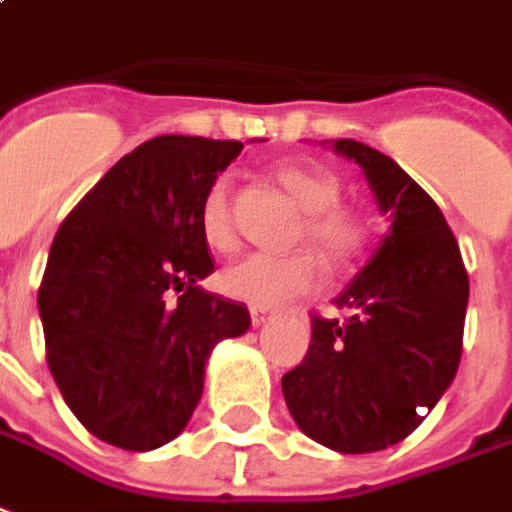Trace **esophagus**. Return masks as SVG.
I'll return each instance as SVG.
<instances>
[{
    "instance_id": "34e87169",
    "label": "esophagus",
    "mask_w": 512,
    "mask_h": 512,
    "mask_svg": "<svg viewBox=\"0 0 512 512\" xmlns=\"http://www.w3.org/2000/svg\"><path fill=\"white\" fill-rule=\"evenodd\" d=\"M275 311L273 308H264V306H253L250 308V320H253V325L259 328V325H267V322L273 320Z\"/></svg>"
}]
</instances>
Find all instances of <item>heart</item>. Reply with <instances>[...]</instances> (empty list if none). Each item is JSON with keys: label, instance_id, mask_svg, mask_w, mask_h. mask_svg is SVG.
Returning <instances> with one entry per match:
<instances>
[{"label": "heart", "instance_id": "obj_1", "mask_svg": "<svg viewBox=\"0 0 512 512\" xmlns=\"http://www.w3.org/2000/svg\"><path fill=\"white\" fill-rule=\"evenodd\" d=\"M275 179L306 212V239L328 262H344L361 248L364 223L350 209L339 206L342 184L331 170L303 162H281L275 168ZM201 234L209 248L228 250L234 245L228 184L223 179L215 181L201 201ZM317 281L320 264L311 253H248L226 264L220 273V289L253 306H281L292 297L311 292Z\"/></svg>", "mask_w": 512, "mask_h": 512}]
</instances>
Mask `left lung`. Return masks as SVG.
<instances>
[{"instance_id":"obj_1","label":"left lung","mask_w":512,"mask_h":512,"mask_svg":"<svg viewBox=\"0 0 512 512\" xmlns=\"http://www.w3.org/2000/svg\"><path fill=\"white\" fill-rule=\"evenodd\" d=\"M331 148L361 165L389 231L333 300L347 320H311L306 358L281 389L311 441L364 455L411 436L455 380L469 275L436 201L394 159L358 140Z\"/></svg>"}]
</instances>
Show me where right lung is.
<instances>
[{
  "instance_id": "obj_1",
  "label": "right lung",
  "mask_w": 512,
  "mask_h": 512,
  "mask_svg": "<svg viewBox=\"0 0 512 512\" xmlns=\"http://www.w3.org/2000/svg\"><path fill=\"white\" fill-rule=\"evenodd\" d=\"M239 151L237 140L154 137L54 237L38 292L46 361L76 419L112 447L151 452L179 436L215 344L250 328L242 303L198 286L215 270L201 201Z\"/></svg>"
}]
</instances>
